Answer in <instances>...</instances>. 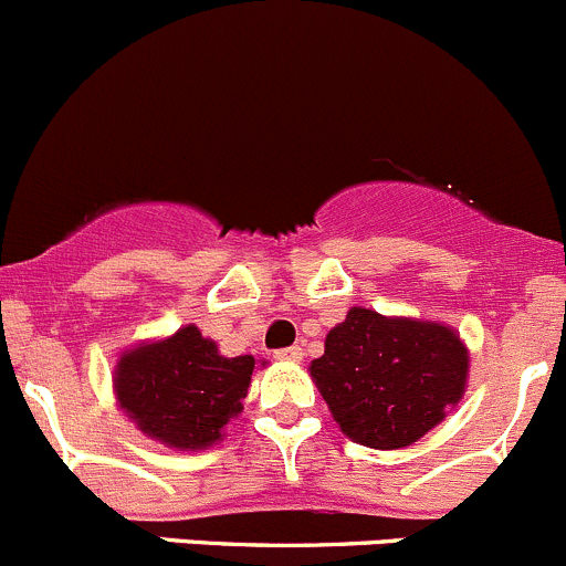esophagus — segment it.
<instances>
[{
	"instance_id": "1",
	"label": "esophagus",
	"mask_w": 566,
	"mask_h": 566,
	"mask_svg": "<svg viewBox=\"0 0 566 566\" xmlns=\"http://www.w3.org/2000/svg\"><path fill=\"white\" fill-rule=\"evenodd\" d=\"M273 358L276 360H287V363H301L303 360V349L295 344V347H284V349H276L273 353Z\"/></svg>"
}]
</instances>
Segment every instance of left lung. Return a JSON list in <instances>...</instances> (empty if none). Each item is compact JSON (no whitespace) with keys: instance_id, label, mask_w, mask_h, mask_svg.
<instances>
[{"instance_id":"left-lung-1","label":"left lung","mask_w":566,"mask_h":566,"mask_svg":"<svg viewBox=\"0 0 566 566\" xmlns=\"http://www.w3.org/2000/svg\"><path fill=\"white\" fill-rule=\"evenodd\" d=\"M469 355L455 331L349 308L312 360V377L353 442L396 450L418 442L455 407Z\"/></svg>"}]
</instances>
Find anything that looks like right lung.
Masks as SVG:
<instances>
[{"instance_id":"right-lung-1","label":"right lung","mask_w":566,"mask_h":566,"mask_svg":"<svg viewBox=\"0 0 566 566\" xmlns=\"http://www.w3.org/2000/svg\"><path fill=\"white\" fill-rule=\"evenodd\" d=\"M254 358L219 355L211 338L187 325L176 336L122 355L116 396L148 437L170 448L198 450L222 437L252 382Z\"/></svg>"}]
</instances>
